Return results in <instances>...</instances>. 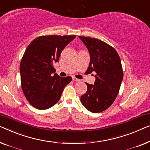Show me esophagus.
<instances>
[{"instance_id":"34e87169","label":"esophagus","mask_w":150,"mask_h":150,"mask_svg":"<svg viewBox=\"0 0 150 150\" xmlns=\"http://www.w3.org/2000/svg\"><path fill=\"white\" fill-rule=\"evenodd\" d=\"M73 81H80L79 79H77V78H75L74 77H73Z\"/></svg>"}]
</instances>
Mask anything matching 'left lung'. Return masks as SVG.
Here are the masks:
<instances>
[{
    "instance_id": "1",
    "label": "left lung",
    "mask_w": 150,
    "mask_h": 150,
    "mask_svg": "<svg viewBox=\"0 0 150 150\" xmlns=\"http://www.w3.org/2000/svg\"><path fill=\"white\" fill-rule=\"evenodd\" d=\"M79 38L90 54L86 73L96 74L94 85L86 83L87 92L80 100L90 112H102L112 105L119 92L123 79L121 60L116 50L105 42L82 36Z\"/></svg>"
}]
</instances>
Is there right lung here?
Returning a JSON list of instances; mask_svg holds the SVG:
<instances>
[{
  "instance_id": "right-lung-1",
  "label": "right lung",
  "mask_w": 150,
  "mask_h": 150,
  "mask_svg": "<svg viewBox=\"0 0 150 150\" xmlns=\"http://www.w3.org/2000/svg\"><path fill=\"white\" fill-rule=\"evenodd\" d=\"M75 35L36 38L27 47L20 63L21 84L25 96L36 109H49L58 102L70 76L60 77L54 68L61 52Z\"/></svg>"
}]
</instances>
